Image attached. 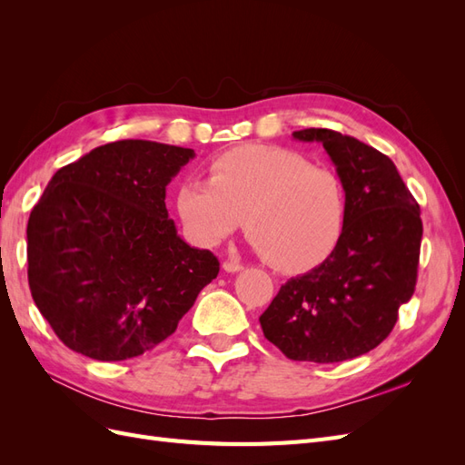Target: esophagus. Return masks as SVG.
Instances as JSON below:
<instances>
[{"mask_svg":"<svg viewBox=\"0 0 465 465\" xmlns=\"http://www.w3.org/2000/svg\"><path fill=\"white\" fill-rule=\"evenodd\" d=\"M223 270L227 273H238L242 270V265L238 262H223Z\"/></svg>","mask_w":465,"mask_h":465,"instance_id":"34e87169","label":"esophagus"}]
</instances>
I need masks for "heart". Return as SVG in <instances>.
Masks as SVG:
<instances>
[{
  "instance_id": "1",
  "label": "heart",
  "mask_w": 465,
  "mask_h": 465,
  "mask_svg": "<svg viewBox=\"0 0 465 465\" xmlns=\"http://www.w3.org/2000/svg\"><path fill=\"white\" fill-rule=\"evenodd\" d=\"M178 215L193 242L217 246L242 227L281 272H306L340 242L347 219L343 180L304 154L272 145L223 153L209 180L188 178L176 193Z\"/></svg>"
}]
</instances>
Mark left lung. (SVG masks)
<instances>
[{"label": "left lung", "mask_w": 465, "mask_h": 465, "mask_svg": "<svg viewBox=\"0 0 465 465\" xmlns=\"http://www.w3.org/2000/svg\"><path fill=\"white\" fill-rule=\"evenodd\" d=\"M322 143L347 192L340 242L314 270L291 277L260 316L267 341L292 361L341 362L369 353L411 299L423 223L384 153L326 128L292 132Z\"/></svg>", "instance_id": "left-lung-1"}]
</instances>
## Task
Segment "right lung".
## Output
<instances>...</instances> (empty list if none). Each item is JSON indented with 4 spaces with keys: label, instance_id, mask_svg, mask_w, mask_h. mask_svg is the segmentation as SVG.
Listing matches in <instances>:
<instances>
[{
    "label": "right lung",
    "instance_id": "right-lung-1",
    "mask_svg": "<svg viewBox=\"0 0 465 465\" xmlns=\"http://www.w3.org/2000/svg\"><path fill=\"white\" fill-rule=\"evenodd\" d=\"M193 157V149L124 139L48 182L26 224L29 285L75 353L143 355L217 277V258L182 241L164 203L166 186Z\"/></svg>",
    "mask_w": 465,
    "mask_h": 465
}]
</instances>
